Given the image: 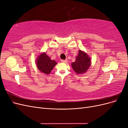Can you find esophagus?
I'll return each mask as SVG.
<instances>
[{"label": "esophagus", "mask_w": 128, "mask_h": 128, "mask_svg": "<svg viewBox=\"0 0 128 128\" xmlns=\"http://www.w3.org/2000/svg\"><path fill=\"white\" fill-rule=\"evenodd\" d=\"M61 62H64V63H67V62H68V60H67V59L62 60H61Z\"/></svg>", "instance_id": "34e87169"}]
</instances>
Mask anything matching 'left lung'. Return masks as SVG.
Listing matches in <instances>:
<instances>
[{"label": "left lung", "instance_id": "8db88e82", "mask_svg": "<svg viewBox=\"0 0 128 128\" xmlns=\"http://www.w3.org/2000/svg\"><path fill=\"white\" fill-rule=\"evenodd\" d=\"M91 60L87 54L80 50L75 62L72 64V69L77 74H83L90 67Z\"/></svg>", "mask_w": 128, "mask_h": 128}]
</instances>
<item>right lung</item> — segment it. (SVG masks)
Segmentation results:
<instances>
[{
  "label": "right lung",
  "mask_w": 128,
  "mask_h": 128,
  "mask_svg": "<svg viewBox=\"0 0 128 128\" xmlns=\"http://www.w3.org/2000/svg\"><path fill=\"white\" fill-rule=\"evenodd\" d=\"M37 59L36 61L37 68L41 72L46 74H50L57 64L54 60H52L45 53H42Z\"/></svg>",
  "instance_id": "add662e5"
}]
</instances>
